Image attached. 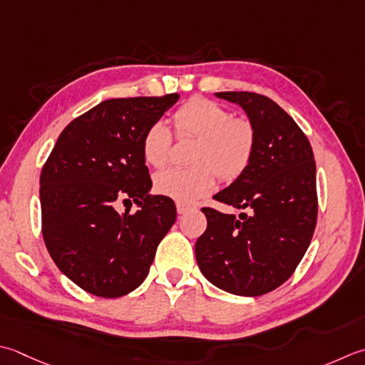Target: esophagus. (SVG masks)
I'll return each instance as SVG.
<instances>
[{
    "instance_id": "1",
    "label": "esophagus",
    "mask_w": 365,
    "mask_h": 365,
    "mask_svg": "<svg viewBox=\"0 0 365 365\" xmlns=\"http://www.w3.org/2000/svg\"><path fill=\"white\" fill-rule=\"evenodd\" d=\"M191 209V205L183 204V202H177V213L178 215H183L185 212H188Z\"/></svg>"
}]
</instances>
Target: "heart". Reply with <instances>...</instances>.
Masks as SVG:
<instances>
[{"mask_svg":"<svg viewBox=\"0 0 365 365\" xmlns=\"http://www.w3.org/2000/svg\"><path fill=\"white\" fill-rule=\"evenodd\" d=\"M178 135L199 139L192 169L170 168L155 175V190L180 202H192L215 187V177L232 182L252 163L256 144L255 128L247 118H232L223 106L205 98H195L175 112ZM173 133L166 123L155 121L142 139V155L153 168L168 163Z\"/></svg>","mask_w":365,"mask_h":365,"instance_id":"heart-1","label":"heart"}]
</instances>
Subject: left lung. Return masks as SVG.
<instances>
[{"label":"left lung","instance_id":"8db88e82","mask_svg":"<svg viewBox=\"0 0 365 365\" xmlns=\"http://www.w3.org/2000/svg\"><path fill=\"white\" fill-rule=\"evenodd\" d=\"M255 128L252 163L213 199L247 209L239 217L204 207L207 230L195 252L202 275L217 288L255 297L280 287L294 272L317 226V164L301 128L267 96L221 91Z\"/></svg>","mask_w":365,"mask_h":365}]
</instances>
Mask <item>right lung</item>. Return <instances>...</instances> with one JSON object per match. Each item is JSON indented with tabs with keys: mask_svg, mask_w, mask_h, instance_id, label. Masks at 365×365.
I'll return each instance as SVG.
<instances>
[{
	"mask_svg": "<svg viewBox=\"0 0 365 365\" xmlns=\"http://www.w3.org/2000/svg\"><path fill=\"white\" fill-rule=\"evenodd\" d=\"M177 101L173 93L99 103L64 128L42 168L46 247L56 267L90 294L121 297L140 287L175 223L173 199L150 192L142 139ZM123 197L141 207L134 216L115 210Z\"/></svg>",
	"mask_w": 365,
	"mask_h": 365,
	"instance_id": "1",
	"label": "right lung"
}]
</instances>
